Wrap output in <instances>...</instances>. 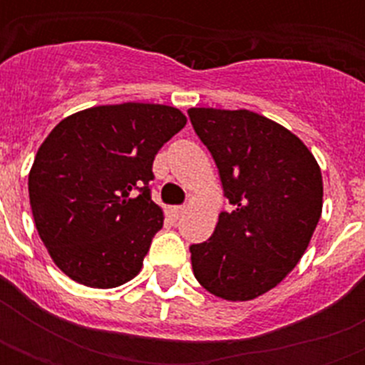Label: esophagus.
Masks as SVG:
<instances>
[{"mask_svg": "<svg viewBox=\"0 0 365 365\" xmlns=\"http://www.w3.org/2000/svg\"><path fill=\"white\" fill-rule=\"evenodd\" d=\"M183 210H185L183 206H170V216L174 217V220H178V217L183 214Z\"/></svg>", "mask_w": 365, "mask_h": 365, "instance_id": "34e87169", "label": "esophagus"}]
</instances>
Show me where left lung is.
Segmentation results:
<instances>
[{
  "label": "left lung",
  "mask_w": 365,
  "mask_h": 365,
  "mask_svg": "<svg viewBox=\"0 0 365 365\" xmlns=\"http://www.w3.org/2000/svg\"><path fill=\"white\" fill-rule=\"evenodd\" d=\"M187 115L233 205L210 239L189 246L195 278L222 299H254L282 282L311 242L322 214L320 166L295 134L254 111Z\"/></svg>",
  "instance_id": "8db88e82"
}]
</instances>
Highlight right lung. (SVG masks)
Returning a JSON list of instances; mask_svg holds the SVG:
<instances>
[{
	"label": "right lung",
	"mask_w": 365,
	"mask_h": 365,
	"mask_svg": "<svg viewBox=\"0 0 365 365\" xmlns=\"http://www.w3.org/2000/svg\"><path fill=\"white\" fill-rule=\"evenodd\" d=\"M160 104L98 106L66 117L37 151L28 191L37 233L60 271L91 288L136 277L163 212L155 155L185 126Z\"/></svg>",
	"instance_id": "add662e5"
}]
</instances>
